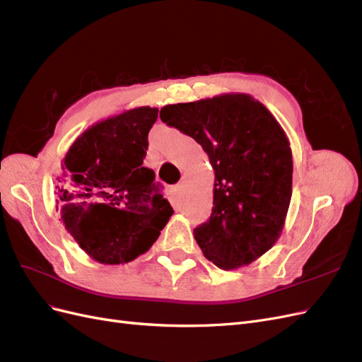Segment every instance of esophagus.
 <instances>
[{
	"mask_svg": "<svg viewBox=\"0 0 362 362\" xmlns=\"http://www.w3.org/2000/svg\"><path fill=\"white\" fill-rule=\"evenodd\" d=\"M182 189H184V184H182V182H180V184H177V185H175V189H173V192H175V194H180V193L182 192Z\"/></svg>",
	"mask_w": 362,
	"mask_h": 362,
	"instance_id": "obj_1",
	"label": "esophagus"
}]
</instances>
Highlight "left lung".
<instances>
[{"mask_svg": "<svg viewBox=\"0 0 362 362\" xmlns=\"http://www.w3.org/2000/svg\"><path fill=\"white\" fill-rule=\"evenodd\" d=\"M164 124L202 146L214 169L210 221L194 228L206 259L223 270L250 264L276 243L291 199L287 134L246 93H225L161 108Z\"/></svg>", "mask_w": 362, "mask_h": 362, "instance_id": "8db88e82", "label": "left lung"}]
</instances>
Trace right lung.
I'll list each match as a JSON object with an SVG mask.
<instances>
[{"mask_svg": "<svg viewBox=\"0 0 362 362\" xmlns=\"http://www.w3.org/2000/svg\"><path fill=\"white\" fill-rule=\"evenodd\" d=\"M158 108L137 107L96 122L63 158L56 187L62 221L101 264H124L154 245L173 208L144 166Z\"/></svg>", "mask_w": 362, "mask_h": 362, "instance_id": "1", "label": "right lung"}]
</instances>
